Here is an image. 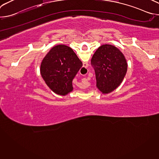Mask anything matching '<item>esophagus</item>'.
<instances>
[{
    "instance_id": "esophagus-1",
    "label": "esophagus",
    "mask_w": 159,
    "mask_h": 159,
    "mask_svg": "<svg viewBox=\"0 0 159 159\" xmlns=\"http://www.w3.org/2000/svg\"><path fill=\"white\" fill-rule=\"evenodd\" d=\"M83 64H84V66H85V68H87V67L89 66V64H88L87 63H86V62L84 63ZM84 81H87V79H84Z\"/></svg>"
}]
</instances>
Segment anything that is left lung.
<instances>
[{"label": "left lung", "mask_w": 159, "mask_h": 159, "mask_svg": "<svg viewBox=\"0 0 159 159\" xmlns=\"http://www.w3.org/2000/svg\"><path fill=\"white\" fill-rule=\"evenodd\" d=\"M97 87L104 94L111 93L122 82L127 71V63L123 54L110 44L101 46L91 59Z\"/></svg>", "instance_id": "obj_1"}]
</instances>
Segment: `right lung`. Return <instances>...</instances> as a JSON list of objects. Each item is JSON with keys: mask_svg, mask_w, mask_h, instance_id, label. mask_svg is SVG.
Masks as SVG:
<instances>
[{"mask_svg": "<svg viewBox=\"0 0 159 159\" xmlns=\"http://www.w3.org/2000/svg\"><path fill=\"white\" fill-rule=\"evenodd\" d=\"M82 66V61L69 47H54L43 58L41 74L52 90L65 96L73 90L72 80Z\"/></svg>", "mask_w": 159, "mask_h": 159, "instance_id": "add662e5", "label": "right lung"}]
</instances>
